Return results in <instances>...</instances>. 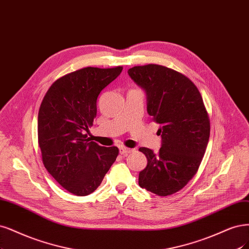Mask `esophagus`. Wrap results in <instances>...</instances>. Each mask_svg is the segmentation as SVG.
<instances>
[{"mask_svg":"<svg viewBox=\"0 0 249 249\" xmlns=\"http://www.w3.org/2000/svg\"><path fill=\"white\" fill-rule=\"evenodd\" d=\"M119 151H121V153L124 154V156H126V154L133 152L134 149H131V148H127V147H124H124L119 148Z\"/></svg>","mask_w":249,"mask_h":249,"instance_id":"34e87169","label":"esophagus"}]
</instances>
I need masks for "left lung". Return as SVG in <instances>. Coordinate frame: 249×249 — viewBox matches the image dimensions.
<instances>
[{
	"mask_svg": "<svg viewBox=\"0 0 249 249\" xmlns=\"http://www.w3.org/2000/svg\"><path fill=\"white\" fill-rule=\"evenodd\" d=\"M131 78L145 89L147 112L160 124L158 153L139 150L147 166L139 173V185L160 196L173 195L196 175L210 135V119L195 83L165 66L148 64L128 69Z\"/></svg>",
	"mask_w": 249,
	"mask_h": 249,
	"instance_id": "obj_1",
	"label": "left lung"
}]
</instances>
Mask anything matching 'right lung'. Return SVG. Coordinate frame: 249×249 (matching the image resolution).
I'll return each instance as SVG.
<instances>
[{
	"mask_svg": "<svg viewBox=\"0 0 249 249\" xmlns=\"http://www.w3.org/2000/svg\"><path fill=\"white\" fill-rule=\"evenodd\" d=\"M123 67H87L66 74L48 89L38 114V144L43 165L65 190L76 196L95 192L118 156L88 138L97 115L100 92Z\"/></svg>",
	"mask_w": 249,
	"mask_h": 249,
	"instance_id": "obj_1",
	"label": "right lung"
}]
</instances>
